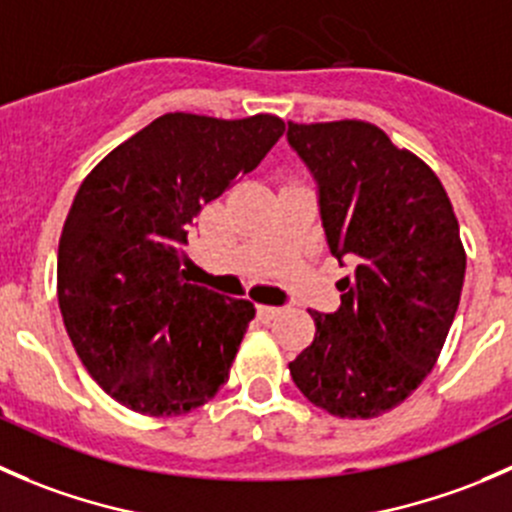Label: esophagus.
<instances>
[{
  "instance_id": "esophagus-1",
  "label": "esophagus",
  "mask_w": 512,
  "mask_h": 512,
  "mask_svg": "<svg viewBox=\"0 0 512 512\" xmlns=\"http://www.w3.org/2000/svg\"><path fill=\"white\" fill-rule=\"evenodd\" d=\"M283 311H286L283 306H258V316H261L263 321H271V318L281 316Z\"/></svg>"
}]
</instances>
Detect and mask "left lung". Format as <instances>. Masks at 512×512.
Returning <instances> with one entry per match:
<instances>
[{
  "instance_id": "obj_1",
  "label": "left lung",
  "mask_w": 512,
  "mask_h": 512,
  "mask_svg": "<svg viewBox=\"0 0 512 512\" xmlns=\"http://www.w3.org/2000/svg\"><path fill=\"white\" fill-rule=\"evenodd\" d=\"M286 139L316 181L328 249L353 266L338 311H308L316 336L288 371L331 416L376 418L421 386L448 336L465 278L458 219L438 176L368 121H288Z\"/></svg>"
}]
</instances>
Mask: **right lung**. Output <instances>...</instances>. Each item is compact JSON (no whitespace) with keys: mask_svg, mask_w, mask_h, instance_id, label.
I'll return each mask as SVG.
<instances>
[{"mask_svg":"<svg viewBox=\"0 0 512 512\" xmlns=\"http://www.w3.org/2000/svg\"><path fill=\"white\" fill-rule=\"evenodd\" d=\"M283 131L271 114H164L79 186L59 241V308L86 371L121 406L181 416L229 381L256 308L189 283L186 236Z\"/></svg>","mask_w":512,"mask_h":512,"instance_id":"obj_1","label":"right lung"}]
</instances>
